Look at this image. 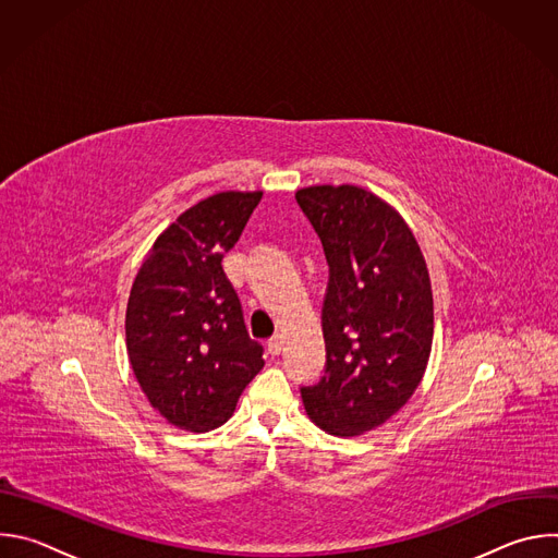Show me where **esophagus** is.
<instances>
[{"label": "esophagus", "mask_w": 558, "mask_h": 558, "mask_svg": "<svg viewBox=\"0 0 558 558\" xmlns=\"http://www.w3.org/2000/svg\"><path fill=\"white\" fill-rule=\"evenodd\" d=\"M282 344H284V342H282V338H280V336L271 338V340H269V344H267L269 355H271V357H278V355L282 353Z\"/></svg>", "instance_id": "34e87169"}]
</instances>
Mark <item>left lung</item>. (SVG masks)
Returning a JSON list of instances; mask_svg holds the SVG:
<instances>
[{"label":"left lung","instance_id":"obj_1","mask_svg":"<svg viewBox=\"0 0 558 558\" xmlns=\"http://www.w3.org/2000/svg\"><path fill=\"white\" fill-rule=\"evenodd\" d=\"M295 201L329 263L327 368L302 386L308 420L336 437L375 430L420 386L433 349V289L407 220L357 185H311Z\"/></svg>","mask_w":558,"mask_h":558}]
</instances>
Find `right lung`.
I'll list each match as a JSON object with an SVG mask.
<instances>
[{"instance_id":"1","label":"right lung","mask_w":558,"mask_h":558,"mask_svg":"<svg viewBox=\"0 0 558 558\" xmlns=\"http://www.w3.org/2000/svg\"><path fill=\"white\" fill-rule=\"evenodd\" d=\"M263 192H220L185 209L147 252L125 311V344L147 402L172 426H222L265 366L222 271Z\"/></svg>"}]
</instances>
